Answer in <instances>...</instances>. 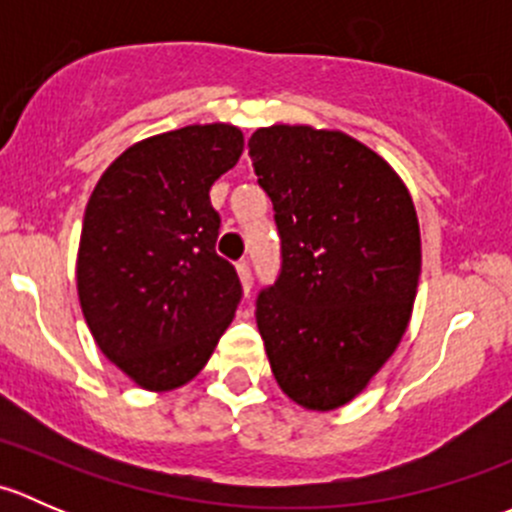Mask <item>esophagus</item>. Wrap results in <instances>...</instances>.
I'll list each match as a JSON object with an SVG mask.
<instances>
[{
    "label": "esophagus",
    "instance_id": "obj_1",
    "mask_svg": "<svg viewBox=\"0 0 512 512\" xmlns=\"http://www.w3.org/2000/svg\"><path fill=\"white\" fill-rule=\"evenodd\" d=\"M237 275H240L242 289H245V292H250V289H252V270H250V262H247V260L237 262Z\"/></svg>",
    "mask_w": 512,
    "mask_h": 512
}]
</instances>
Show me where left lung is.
Segmentation results:
<instances>
[{"mask_svg": "<svg viewBox=\"0 0 512 512\" xmlns=\"http://www.w3.org/2000/svg\"><path fill=\"white\" fill-rule=\"evenodd\" d=\"M275 208L282 272L257 297V329L294 404L334 411L396 352L421 275L409 188L342 131L257 128L247 141Z\"/></svg>", "mask_w": 512, "mask_h": 512, "instance_id": "left-lung-1", "label": "left lung"}]
</instances>
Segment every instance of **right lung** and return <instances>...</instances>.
Listing matches in <instances>:
<instances>
[{"label": "right lung", "instance_id": "obj_1", "mask_svg": "<svg viewBox=\"0 0 512 512\" xmlns=\"http://www.w3.org/2000/svg\"><path fill=\"white\" fill-rule=\"evenodd\" d=\"M245 138L195 123L133 143L98 178L84 213L76 289L94 342L146 391L188 384L208 364L242 297L215 252L210 188Z\"/></svg>", "mask_w": 512, "mask_h": 512}]
</instances>
